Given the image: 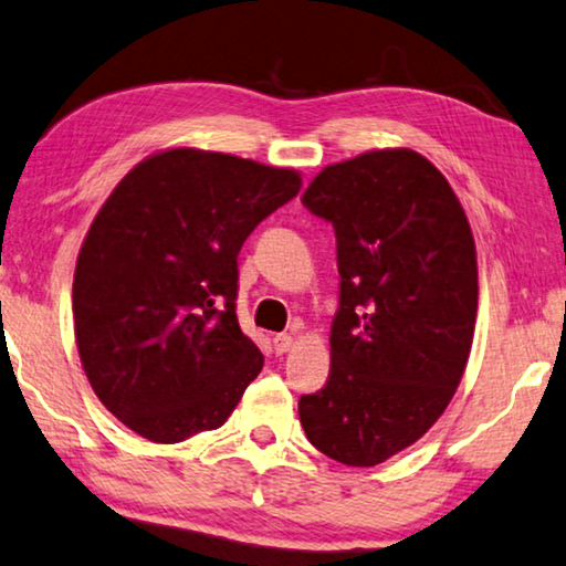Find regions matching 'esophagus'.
I'll list each match as a JSON object with an SVG mask.
<instances>
[{"mask_svg":"<svg viewBox=\"0 0 566 566\" xmlns=\"http://www.w3.org/2000/svg\"><path fill=\"white\" fill-rule=\"evenodd\" d=\"M291 346H293V334H277V336L273 338V349H275V354L291 352Z\"/></svg>","mask_w":566,"mask_h":566,"instance_id":"1","label":"esophagus"}]
</instances>
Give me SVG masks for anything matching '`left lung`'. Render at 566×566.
I'll return each instance as SVG.
<instances>
[{
    "label": "left lung",
    "mask_w": 566,
    "mask_h": 566,
    "mask_svg": "<svg viewBox=\"0 0 566 566\" xmlns=\"http://www.w3.org/2000/svg\"><path fill=\"white\" fill-rule=\"evenodd\" d=\"M301 202L336 232L332 369L298 402L313 448L371 468L410 448L453 399L471 356L478 260L453 187L405 146L328 164Z\"/></svg>",
    "instance_id": "8db88e82"
}]
</instances>
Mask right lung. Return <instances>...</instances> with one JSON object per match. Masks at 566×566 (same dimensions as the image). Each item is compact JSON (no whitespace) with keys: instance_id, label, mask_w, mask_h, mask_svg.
<instances>
[{"instance_id":"right-lung-1","label":"right lung","mask_w":566,"mask_h":566,"mask_svg":"<svg viewBox=\"0 0 566 566\" xmlns=\"http://www.w3.org/2000/svg\"><path fill=\"white\" fill-rule=\"evenodd\" d=\"M301 185L295 169L174 146L103 202L75 263V344L95 397L128 430L171 446L238 407L263 369L234 313L238 253Z\"/></svg>"}]
</instances>
